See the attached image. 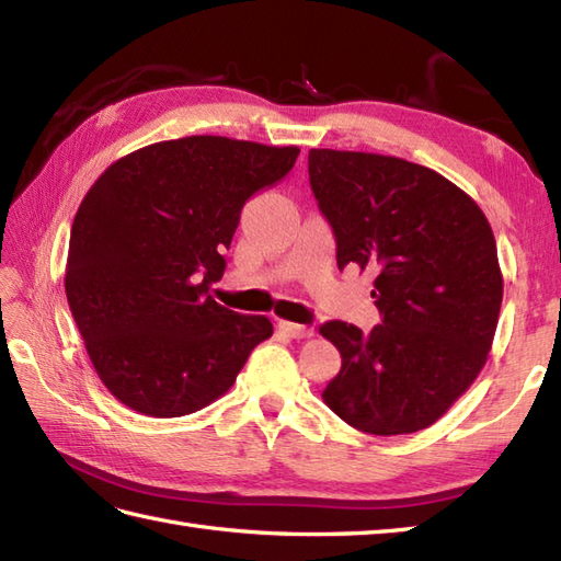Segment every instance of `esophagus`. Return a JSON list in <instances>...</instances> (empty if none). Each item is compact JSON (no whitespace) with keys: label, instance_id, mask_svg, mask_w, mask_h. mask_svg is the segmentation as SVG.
Here are the masks:
<instances>
[{"label":"esophagus","instance_id":"obj_1","mask_svg":"<svg viewBox=\"0 0 561 561\" xmlns=\"http://www.w3.org/2000/svg\"><path fill=\"white\" fill-rule=\"evenodd\" d=\"M279 330H282L287 337H291V340H306V337L313 335L311 328L299 325V323H289V320H279Z\"/></svg>","mask_w":561,"mask_h":561}]
</instances>
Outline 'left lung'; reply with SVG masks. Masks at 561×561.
<instances>
[{
	"instance_id": "8db88e82",
	"label": "left lung",
	"mask_w": 561,
	"mask_h": 561,
	"mask_svg": "<svg viewBox=\"0 0 561 561\" xmlns=\"http://www.w3.org/2000/svg\"><path fill=\"white\" fill-rule=\"evenodd\" d=\"M337 267L376 274L383 323L342 320L320 335L342 354L323 400L366 434L432 426L472 386L492 350L504 279L492 226L474 199L420 163L364 151H308Z\"/></svg>"
}]
</instances>
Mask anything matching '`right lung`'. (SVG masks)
Segmentation results:
<instances>
[{
    "instance_id": "add662e5",
    "label": "right lung",
    "mask_w": 561,
    "mask_h": 561,
    "mask_svg": "<svg viewBox=\"0 0 561 561\" xmlns=\"http://www.w3.org/2000/svg\"><path fill=\"white\" fill-rule=\"evenodd\" d=\"M296 157L197 135L127 153L91 185L71 224L65 291L93 368L129 410L163 420L207 408L272 335L265 316L207 291L243 205Z\"/></svg>"
}]
</instances>
